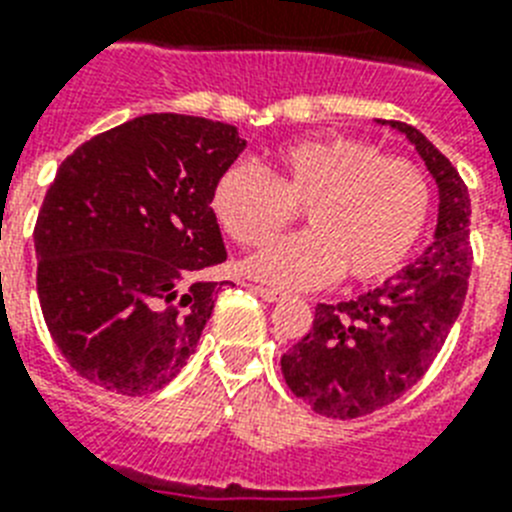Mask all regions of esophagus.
I'll return each mask as SVG.
<instances>
[{"label":"esophagus","instance_id":"obj_1","mask_svg":"<svg viewBox=\"0 0 512 512\" xmlns=\"http://www.w3.org/2000/svg\"><path fill=\"white\" fill-rule=\"evenodd\" d=\"M252 291H255V294L260 296V299H265V302H281V299H283L281 291L268 289V286H252Z\"/></svg>","mask_w":512,"mask_h":512}]
</instances>
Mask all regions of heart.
Instances as JSON below:
<instances>
[{
    "instance_id": "b5f03b06",
    "label": "heart",
    "mask_w": 512,
    "mask_h": 512,
    "mask_svg": "<svg viewBox=\"0 0 512 512\" xmlns=\"http://www.w3.org/2000/svg\"><path fill=\"white\" fill-rule=\"evenodd\" d=\"M304 205L312 229L283 236L247 260L276 289H309L343 270L377 281L409 257L432 213V187L414 161L385 156L349 135L304 137L273 153L270 176L231 163L218 176L210 208L242 247H257L289 226Z\"/></svg>"
}]
</instances>
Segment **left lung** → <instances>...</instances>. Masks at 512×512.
I'll return each instance as SVG.
<instances>
[{
    "label": "left lung",
    "mask_w": 512,
    "mask_h": 512,
    "mask_svg": "<svg viewBox=\"0 0 512 512\" xmlns=\"http://www.w3.org/2000/svg\"><path fill=\"white\" fill-rule=\"evenodd\" d=\"M380 122L409 137L435 176V242L377 289L351 302L317 304L312 330L281 356L291 393L330 419L372 414L422 380L461 315L474 263L471 200L461 174L416 127Z\"/></svg>",
    "instance_id": "8db88e82"
}]
</instances>
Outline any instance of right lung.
<instances>
[{
	"label": "right lung",
	"mask_w": 512,
	"mask_h": 512,
	"mask_svg": "<svg viewBox=\"0 0 512 512\" xmlns=\"http://www.w3.org/2000/svg\"><path fill=\"white\" fill-rule=\"evenodd\" d=\"M247 140L236 127L145 114L67 156L38 213V302L77 375L119 395L161 390L197 349L229 281L210 195Z\"/></svg>",
	"instance_id": "1"
}]
</instances>
